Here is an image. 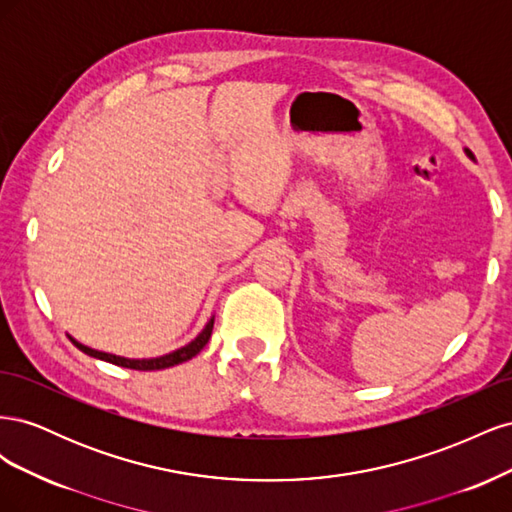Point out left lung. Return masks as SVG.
I'll return each mask as SVG.
<instances>
[{
  "instance_id": "left-lung-1",
  "label": "left lung",
  "mask_w": 512,
  "mask_h": 512,
  "mask_svg": "<svg viewBox=\"0 0 512 512\" xmlns=\"http://www.w3.org/2000/svg\"><path fill=\"white\" fill-rule=\"evenodd\" d=\"M466 153H468V158H472V160H474V153H472L470 149H466Z\"/></svg>"
}]
</instances>
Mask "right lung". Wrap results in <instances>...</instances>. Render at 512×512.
Segmentation results:
<instances>
[{
	"mask_svg": "<svg viewBox=\"0 0 512 512\" xmlns=\"http://www.w3.org/2000/svg\"><path fill=\"white\" fill-rule=\"evenodd\" d=\"M211 331H213V318L205 324V329L198 333L196 339H192L190 344H185L183 348L175 350V352H168L164 356H156V359H126V356H117V354H108V352H100V350H94L89 348L85 344H79L76 339L70 337V342L79 348L81 352L94 356V359H100V361H106V363H113V365H121V367H128V369H138V371H153V369H166V367H173V365H179V363H185L190 361L192 356H196L200 350L205 348V344L209 342L211 337Z\"/></svg>",
	"mask_w": 512,
	"mask_h": 512,
	"instance_id": "obj_1",
	"label": "right lung"
}]
</instances>
